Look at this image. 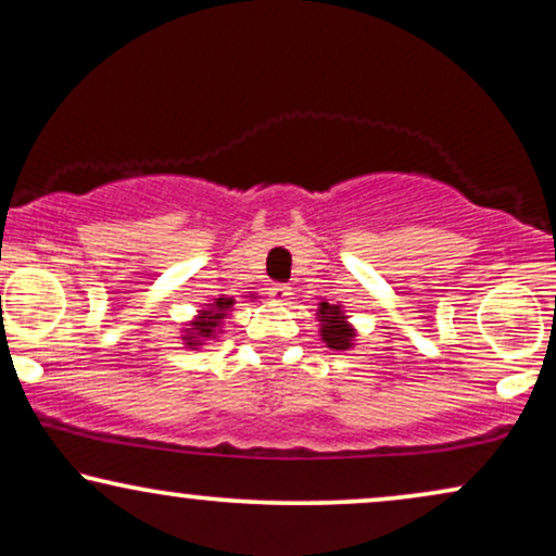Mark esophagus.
<instances>
[{
    "label": "esophagus",
    "mask_w": 556,
    "mask_h": 556,
    "mask_svg": "<svg viewBox=\"0 0 556 556\" xmlns=\"http://www.w3.org/2000/svg\"><path fill=\"white\" fill-rule=\"evenodd\" d=\"M270 296H273V301H280V304H286V301H291L293 291H291V286L276 283V286H270Z\"/></svg>",
    "instance_id": "34e87169"
}]
</instances>
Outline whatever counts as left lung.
<instances>
[{
    "label": "left lung",
    "instance_id": "obj_1",
    "mask_svg": "<svg viewBox=\"0 0 556 556\" xmlns=\"http://www.w3.org/2000/svg\"><path fill=\"white\" fill-rule=\"evenodd\" d=\"M321 340L327 342V348H334V351H348L353 345V330L351 325H345V314L340 312V306L321 304Z\"/></svg>",
    "mask_w": 556,
    "mask_h": 556
}]
</instances>
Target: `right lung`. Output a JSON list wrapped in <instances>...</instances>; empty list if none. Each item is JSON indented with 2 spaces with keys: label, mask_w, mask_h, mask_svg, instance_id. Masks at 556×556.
<instances>
[{
  "label": "right lung",
  "mask_w": 556,
  "mask_h": 556,
  "mask_svg": "<svg viewBox=\"0 0 556 556\" xmlns=\"http://www.w3.org/2000/svg\"><path fill=\"white\" fill-rule=\"evenodd\" d=\"M235 304L231 299H218L214 306H211V312H203L201 317H198V321H193L190 325L188 334H185V340H188V345H201L203 338H214L216 327L222 325V319L226 317V309Z\"/></svg>",
  "instance_id": "obj_1"
}]
</instances>
